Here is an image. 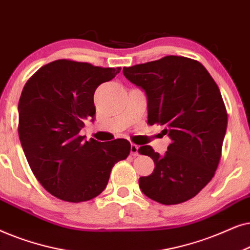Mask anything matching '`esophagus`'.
<instances>
[{
    "label": "esophagus",
    "instance_id": "obj_1",
    "mask_svg": "<svg viewBox=\"0 0 250 250\" xmlns=\"http://www.w3.org/2000/svg\"><path fill=\"white\" fill-rule=\"evenodd\" d=\"M138 149H139V146H138V145L131 144V146H130V153H131V155H134V156L138 155Z\"/></svg>",
    "mask_w": 250,
    "mask_h": 250
}]
</instances>
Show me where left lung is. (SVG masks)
I'll list each match as a JSON object with an SVG mask.
<instances>
[{"label":"left lung","mask_w":250,"mask_h":250,"mask_svg":"<svg viewBox=\"0 0 250 250\" xmlns=\"http://www.w3.org/2000/svg\"><path fill=\"white\" fill-rule=\"evenodd\" d=\"M123 75L146 94L148 125H162L171 139L162 156L139 147L155 165L139 188L162 205L189 200L211 181L221 159L228 113L217 84L204 65L179 56L123 67Z\"/></svg>","instance_id":"left-lung-1"}]
</instances>
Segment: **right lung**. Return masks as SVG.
<instances>
[{
	"mask_svg": "<svg viewBox=\"0 0 250 250\" xmlns=\"http://www.w3.org/2000/svg\"><path fill=\"white\" fill-rule=\"evenodd\" d=\"M120 71L59 59L42 66L22 89L19 139L33 174L53 197L68 202L96 198L113 166L130 153L127 139L88 142L80 135L85 120H95L97 86Z\"/></svg>",
	"mask_w": 250,
	"mask_h": 250,
	"instance_id": "obj_1",
	"label": "right lung"
}]
</instances>
